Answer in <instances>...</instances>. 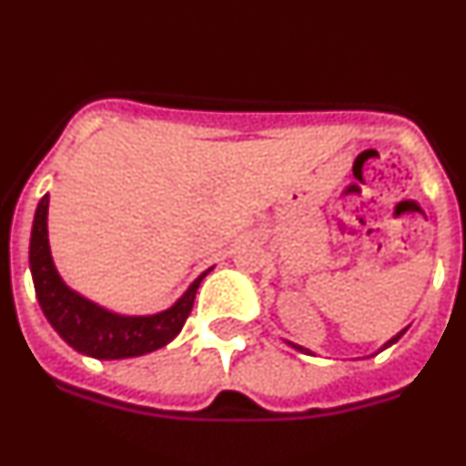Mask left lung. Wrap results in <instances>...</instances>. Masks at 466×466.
<instances>
[{
  "mask_svg": "<svg viewBox=\"0 0 466 466\" xmlns=\"http://www.w3.org/2000/svg\"><path fill=\"white\" fill-rule=\"evenodd\" d=\"M404 331H407V329H402V331H400L398 333V336H393V338H390V340L389 342H386V345L384 347H381V350H386V347H390V345H393V342H398L400 340V338H402L404 336ZM287 342V345H289V347H294V350H299V351H303V354H312V351L310 350H306V347H301V345H294V342H289V340H285ZM380 350V351H381Z\"/></svg>",
  "mask_w": 466,
  "mask_h": 466,
  "instance_id": "obj_1",
  "label": "left lung"
}]
</instances>
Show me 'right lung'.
Wrapping results in <instances>:
<instances>
[{
    "label": "right lung",
    "instance_id": "add662e5",
    "mask_svg": "<svg viewBox=\"0 0 466 466\" xmlns=\"http://www.w3.org/2000/svg\"><path fill=\"white\" fill-rule=\"evenodd\" d=\"M47 204L50 195H43L34 213L32 238H29V268L34 289L43 315L62 340H66L80 354L91 359L115 360L133 359L160 350L179 336L193 310L195 294L202 276L184 292L179 301L156 315H116L82 294L73 292L55 268L47 241Z\"/></svg>",
    "mask_w": 466,
    "mask_h": 466
}]
</instances>
